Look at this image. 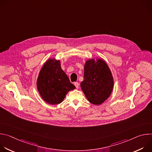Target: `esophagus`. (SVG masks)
Returning a JSON list of instances; mask_svg holds the SVG:
<instances>
[{"label": "esophagus", "instance_id": "obj_1", "mask_svg": "<svg viewBox=\"0 0 152 152\" xmlns=\"http://www.w3.org/2000/svg\"><path fill=\"white\" fill-rule=\"evenodd\" d=\"M74 85H75V86H76V88H79V83L78 82H75V83H74Z\"/></svg>", "mask_w": 152, "mask_h": 152}]
</instances>
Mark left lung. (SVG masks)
Returning a JSON list of instances; mask_svg holds the SVG:
<instances>
[{"label":"left lung","instance_id":"1","mask_svg":"<svg viewBox=\"0 0 152 152\" xmlns=\"http://www.w3.org/2000/svg\"><path fill=\"white\" fill-rule=\"evenodd\" d=\"M114 85L113 77L107 65L102 59H90L84 67L81 88L88 100L94 104L104 102L111 95Z\"/></svg>","mask_w":152,"mask_h":152}]
</instances>
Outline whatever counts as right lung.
Wrapping results in <instances>:
<instances>
[{
    "mask_svg": "<svg viewBox=\"0 0 152 152\" xmlns=\"http://www.w3.org/2000/svg\"><path fill=\"white\" fill-rule=\"evenodd\" d=\"M37 85L41 97L51 104L61 103L67 93L75 88L61 68L59 61L55 59H49L43 66Z\"/></svg>",
    "mask_w": 152,
    "mask_h": 152,
    "instance_id": "1",
    "label": "right lung"
}]
</instances>
